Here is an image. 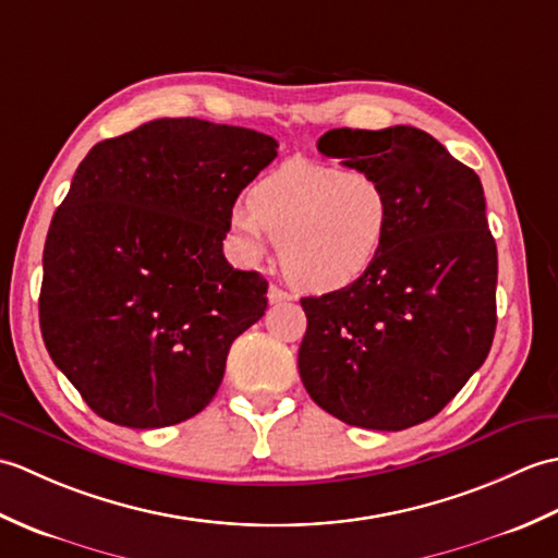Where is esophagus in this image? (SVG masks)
Listing matches in <instances>:
<instances>
[{
    "label": "esophagus",
    "instance_id": "obj_1",
    "mask_svg": "<svg viewBox=\"0 0 558 558\" xmlns=\"http://www.w3.org/2000/svg\"><path fill=\"white\" fill-rule=\"evenodd\" d=\"M290 300H292L290 292L280 290L278 286H270V288H268V302H270V304H280V302H290Z\"/></svg>",
    "mask_w": 558,
    "mask_h": 558
}]
</instances>
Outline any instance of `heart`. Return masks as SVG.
Wrapping results in <instances>:
<instances>
[{"label": "heart", "instance_id": "b5f03b06", "mask_svg": "<svg viewBox=\"0 0 558 558\" xmlns=\"http://www.w3.org/2000/svg\"><path fill=\"white\" fill-rule=\"evenodd\" d=\"M248 210L230 225L248 264L280 246V266L294 288L326 294L360 282L381 256L390 198L374 174L338 165L290 160L248 189Z\"/></svg>", "mask_w": 558, "mask_h": 558}]
</instances>
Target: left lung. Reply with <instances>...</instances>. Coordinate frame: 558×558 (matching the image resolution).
Returning <instances> with one entry per match:
<instances>
[{"label":"left lung","instance_id":"8db88e82","mask_svg":"<svg viewBox=\"0 0 558 558\" xmlns=\"http://www.w3.org/2000/svg\"><path fill=\"white\" fill-rule=\"evenodd\" d=\"M318 150L384 184L390 228L360 282L302 300V384L345 424L408 429L441 412L492 350L499 260L484 189L405 124L330 129Z\"/></svg>","mask_w":558,"mask_h":558}]
</instances>
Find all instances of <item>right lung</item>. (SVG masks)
<instances>
[{
	"mask_svg": "<svg viewBox=\"0 0 558 558\" xmlns=\"http://www.w3.org/2000/svg\"><path fill=\"white\" fill-rule=\"evenodd\" d=\"M278 156L254 129L194 117L100 141L54 210L40 330L98 417L160 429L216 396L230 345L268 282L222 254L242 189Z\"/></svg>",
	"mask_w": 558,
	"mask_h": 558,
	"instance_id": "right-lung-1",
	"label": "right lung"
}]
</instances>
